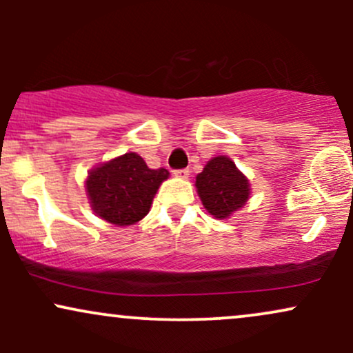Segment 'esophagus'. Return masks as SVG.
Listing matches in <instances>:
<instances>
[{
  "label": "esophagus",
  "instance_id": "obj_1",
  "mask_svg": "<svg viewBox=\"0 0 353 353\" xmlns=\"http://www.w3.org/2000/svg\"><path fill=\"white\" fill-rule=\"evenodd\" d=\"M174 176L179 177V179H189V171L188 169H177V171H174Z\"/></svg>",
  "mask_w": 353,
  "mask_h": 353
}]
</instances>
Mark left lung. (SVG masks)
<instances>
[{"label":"left lung","mask_w":353,"mask_h":353,"mask_svg":"<svg viewBox=\"0 0 353 353\" xmlns=\"http://www.w3.org/2000/svg\"><path fill=\"white\" fill-rule=\"evenodd\" d=\"M196 188L202 205L210 216L228 219L236 212L250 196L247 177L225 156L212 157L196 177Z\"/></svg>","instance_id":"obj_1"}]
</instances>
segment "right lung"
Returning <instances> with one entry per match:
<instances>
[{"label":"right lung","instance_id":"right-lung-1","mask_svg":"<svg viewBox=\"0 0 353 353\" xmlns=\"http://www.w3.org/2000/svg\"><path fill=\"white\" fill-rule=\"evenodd\" d=\"M169 177L149 169L143 157L125 152L89 171L86 192L96 216L114 225H132L148 216L157 189Z\"/></svg>","mask_w":353,"mask_h":353}]
</instances>
